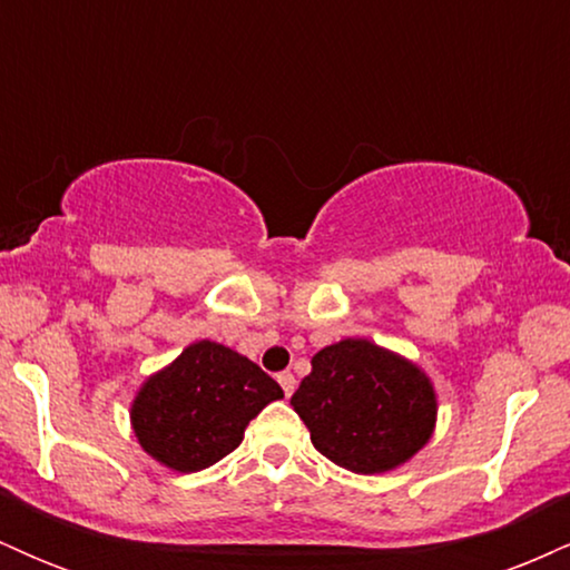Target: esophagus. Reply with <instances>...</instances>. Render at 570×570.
Masks as SVG:
<instances>
[{"instance_id": "34e87169", "label": "esophagus", "mask_w": 570, "mask_h": 570, "mask_svg": "<svg viewBox=\"0 0 570 570\" xmlns=\"http://www.w3.org/2000/svg\"><path fill=\"white\" fill-rule=\"evenodd\" d=\"M278 383H281V389H284V394H286V396H292V394H294V389H297V381H294L292 372H281V375H278Z\"/></svg>"}]
</instances>
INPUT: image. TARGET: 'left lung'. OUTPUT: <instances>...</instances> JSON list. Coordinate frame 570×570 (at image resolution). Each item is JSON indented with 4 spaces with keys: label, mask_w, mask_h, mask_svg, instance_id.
I'll list each match as a JSON object with an SVG mask.
<instances>
[{
    "label": "left lung",
    "mask_w": 570,
    "mask_h": 570,
    "mask_svg": "<svg viewBox=\"0 0 570 570\" xmlns=\"http://www.w3.org/2000/svg\"><path fill=\"white\" fill-rule=\"evenodd\" d=\"M292 407L318 453L356 474L402 466L434 434L436 394L429 375L362 337L340 340L311 358Z\"/></svg>",
    "instance_id": "obj_1"
}]
</instances>
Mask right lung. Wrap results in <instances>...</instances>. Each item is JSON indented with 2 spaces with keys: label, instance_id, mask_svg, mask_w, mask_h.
Wrapping results in <instances>:
<instances>
[{
  "label": "right lung",
  "instance_id": "add662e5",
  "mask_svg": "<svg viewBox=\"0 0 570 570\" xmlns=\"http://www.w3.org/2000/svg\"><path fill=\"white\" fill-rule=\"evenodd\" d=\"M281 396V385L246 356L198 340L144 381L130 423L144 453L189 474L233 453L248 421Z\"/></svg>",
  "mask_w": 570,
  "mask_h": 570
}]
</instances>
